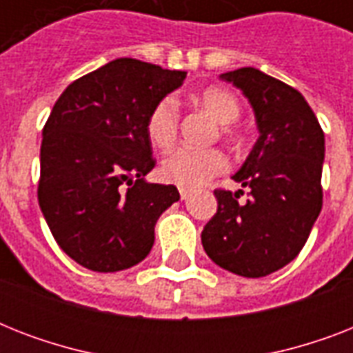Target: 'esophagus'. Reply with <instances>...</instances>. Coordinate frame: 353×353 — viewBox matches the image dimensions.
Returning <instances> with one entry per match:
<instances>
[{
  "label": "esophagus",
  "mask_w": 353,
  "mask_h": 353,
  "mask_svg": "<svg viewBox=\"0 0 353 353\" xmlns=\"http://www.w3.org/2000/svg\"><path fill=\"white\" fill-rule=\"evenodd\" d=\"M179 196H181V199L185 201V199L190 198V192H188V190H185V188H181V190H179Z\"/></svg>",
  "instance_id": "1"
}]
</instances>
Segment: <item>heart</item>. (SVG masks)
<instances>
[{"instance_id":"obj_1","label":"heart","mask_w":353,"mask_h":353,"mask_svg":"<svg viewBox=\"0 0 353 353\" xmlns=\"http://www.w3.org/2000/svg\"><path fill=\"white\" fill-rule=\"evenodd\" d=\"M198 101L223 126H229L240 117V104L227 90L209 88L199 93ZM177 126H179V108L172 97H166L152 108L146 121V135L154 146L165 150L176 141ZM225 168L227 159L220 150H196L181 146L163 159L161 177L177 187L192 190L203 187L205 183L221 174Z\"/></svg>"}]
</instances>
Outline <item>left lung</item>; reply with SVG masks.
<instances>
[{
    "label": "left lung",
    "mask_w": 353,
    "mask_h": 353,
    "mask_svg": "<svg viewBox=\"0 0 353 353\" xmlns=\"http://www.w3.org/2000/svg\"><path fill=\"white\" fill-rule=\"evenodd\" d=\"M251 102L260 137L232 179L249 188L214 190L218 212L201 243L220 268L247 279L279 271L296 258L323 209L324 132L306 99L254 68L220 74Z\"/></svg>",
    "instance_id": "1"
}]
</instances>
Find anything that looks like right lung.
I'll list each match as a JSON object with an SVG mask.
<instances>
[{"instance_id":"add662e5","label":"right lung","mask_w":353,"mask_h":353,"mask_svg":"<svg viewBox=\"0 0 353 353\" xmlns=\"http://www.w3.org/2000/svg\"><path fill=\"white\" fill-rule=\"evenodd\" d=\"M185 71L117 58L65 88L43 126L38 203L74 262L115 273L143 262L159 216L179 199L148 183L155 166L146 121Z\"/></svg>"}]
</instances>
